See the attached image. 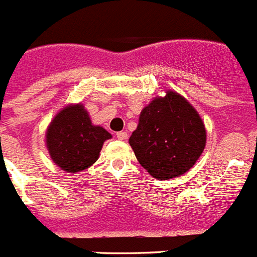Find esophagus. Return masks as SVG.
<instances>
[{
	"instance_id": "1",
	"label": "esophagus",
	"mask_w": 257,
	"mask_h": 257,
	"mask_svg": "<svg viewBox=\"0 0 257 257\" xmlns=\"http://www.w3.org/2000/svg\"><path fill=\"white\" fill-rule=\"evenodd\" d=\"M116 138H118L119 141H125V139L128 138V134H126V132H118V133H116Z\"/></svg>"
}]
</instances>
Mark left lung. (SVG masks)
I'll list each match as a JSON object with an SVG mask.
<instances>
[{
  "mask_svg": "<svg viewBox=\"0 0 257 257\" xmlns=\"http://www.w3.org/2000/svg\"><path fill=\"white\" fill-rule=\"evenodd\" d=\"M206 141L207 132L198 111L181 94L166 90V95L142 109L129 144L152 177L171 179L195 166Z\"/></svg>",
  "mask_w": 257,
  "mask_h": 257,
  "instance_id": "obj_1",
  "label": "left lung"
}]
</instances>
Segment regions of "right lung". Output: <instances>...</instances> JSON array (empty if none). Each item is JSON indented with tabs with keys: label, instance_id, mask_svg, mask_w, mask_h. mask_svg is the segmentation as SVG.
I'll list each match as a JSON object with an SVG mask.
<instances>
[{
	"label": "right lung",
	"instance_id": "add662e5",
	"mask_svg": "<svg viewBox=\"0 0 257 257\" xmlns=\"http://www.w3.org/2000/svg\"><path fill=\"white\" fill-rule=\"evenodd\" d=\"M111 134L94 125L81 103L62 108L46 129V148L57 167L69 173H78L93 166L99 158L104 142Z\"/></svg>",
	"mask_w": 257,
	"mask_h": 257
}]
</instances>
